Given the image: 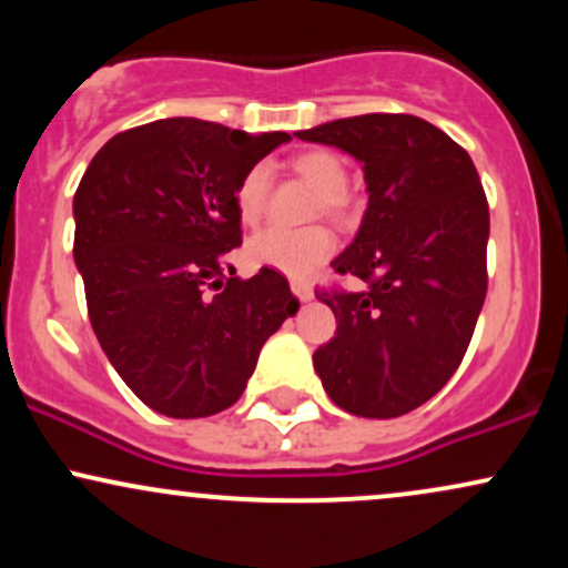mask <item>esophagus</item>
<instances>
[{
    "mask_svg": "<svg viewBox=\"0 0 568 568\" xmlns=\"http://www.w3.org/2000/svg\"><path fill=\"white\" fill-rule=\"evenodd\" d=\"M291 291L298 302H310V298L315 296V291H312V285L306 283V280H291Z\"/></svg>",
    "mask_w": 568,
    "mask_h": 568,
    "instance_id": "obj_1",
    "label": "esophagus"
}]
</instances>
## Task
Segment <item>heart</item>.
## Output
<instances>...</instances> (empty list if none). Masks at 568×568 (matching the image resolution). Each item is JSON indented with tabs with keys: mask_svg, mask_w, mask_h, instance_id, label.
I'll return each mask as SVG.
<instances>
[{
	"mask_svg": "<svg viewBox=\"0 0 568 568\" xmlns=\"http://www.w3.org/2000/svg\"><path fill=\"white\" fill-rule=\"evenodd\" d=\"M296 171L306 184L317 189V211L328 216L342 219L349 211V197L344 192L347 186V165L334 152L315 149L304 152L293 160ZM266 189H270V173L264 165L251 168L237 184V211L245 224H256L266 207ZM334 232L323 224L288 230V226H266L256 232L247 243V258L256 266L277 270L291 277H306L317 270L334 253Z\"/></svg>",
	"mask_w": 568,
	"mask_h": 568,
	"instance_id": "heart-1",
	"label": "heart"
}]
</instances>
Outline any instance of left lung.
<instances>
[{
    "instance_id": "left-lung-1",
    "label": "left lung",
    "mask_w": 568,
    "mask_h": 568,
    "mask_svg": "<svg viewBox=\"0 0 568 568\" xmlns=\"http://www.w3.org/2000/svg\"><path fill=\"white\" fill-rule=\"evenodd\" d=\"M298 139L363 162L368 207L331 262L361 291H317L336 336L315 371L338 408L393 419L419 408L454 376L486 298L488 202L470 154L414 114L334 120Z\"/></svg>"
}]
</instances>
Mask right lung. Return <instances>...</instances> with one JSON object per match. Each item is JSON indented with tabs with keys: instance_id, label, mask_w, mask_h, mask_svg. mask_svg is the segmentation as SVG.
<instances>
[{
	"instance_id": "add662e5",
	"label": "right lung",
	"mask_w": 568,
	"mask_h": 568,
	"mask_svg": "<svg viewBox=\"0 0 568 568\" xmlns=\"http://www.w3.org/2000/svg\"><path fill=\"white\" fill-rule=\"evenodd\" d=\"M194 116L116 133L74 194V262L98 344L149 408L197 419L243 395L264 342L296 315L275 270L234 277L240 179L288 141Z\"/></svg>"
}]
</instances>
